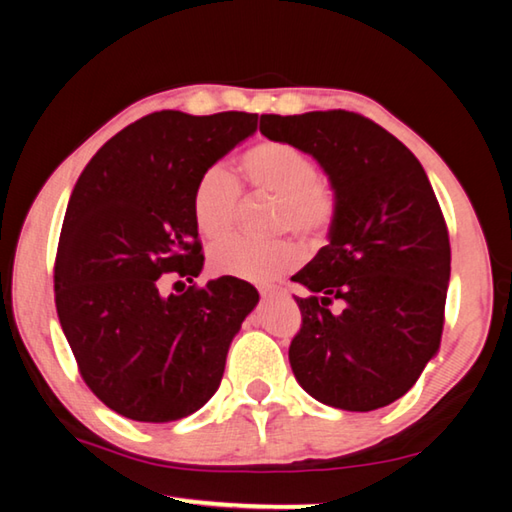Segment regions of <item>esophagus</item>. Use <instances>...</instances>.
Here are the masks:
<instances>
[{
    "label": "esophagus",
    "instance_id": "esophagus-1",
    "mask_svg": "<svg viewBox=\"0 0 512 512\" xmlns=\"http://www.w3.org/2000/svg\"><path fill=\"white\" fill-rule=\"evenodd\" d=\"M259 296H262V300H275L277 296H280V293H277L275 289H262V291H259Z\"/></svg>",
    "mask_w": 512,
    "mask_h": 512
}]
</instances>
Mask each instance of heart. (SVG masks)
I'll return each instance as SVG.
<instances>
[{"label":"heart","mask_w":512,"mask_h":512,"mask_svg":"<svg viewBox=\"0 0 512 512\" xmlns=\"http://www.w3.org/2000/svg\"><path fill=\"white\" fill-rule=\"evenodd\" d=\"M239 169L257 192L280 198L275 210L277 228L296 230L307 239H323L332 228L336 201L318 180L314 160L298 146L264 140L241 155ZM239 203V185L221 167L207 169L194 187L192 216L205 239H221L232 230ZM302 262V248L291 239L255 241L230 237L210 250L214 273L255 284H271Z\"/></svg>","instance_id":"obj_1"}]
</instances>
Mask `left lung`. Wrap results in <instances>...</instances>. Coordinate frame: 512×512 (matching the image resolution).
Returning a JSON list of instances; mask_svg holds the SVG:
<instances>
[{
	"label": "left lung",
	"instance_id": "1",
	"mask_svg": "<svg viewBox=\"0 0 512 512\" xmlns=\"http://www.w3.org/2000/svg\"><path fill=\"white\" fill-rule=\"evenodd\" d=\"M259 131L314 155L336 198L329 244L293 275L309 291L296 298L293 375L334 409L375 411L400 400L440 348L452 271L427 173L357 112L264 115Z\"/></svg>",
	"mask_w": 512,
	"mask_h": 512
}]
</instances>
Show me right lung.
<instances>
[{
  "label": "right lung",
  "mask_w": 512,
  "mask_h": 512,
  "mask_svg": "<svg viewBox=\"0 0 512 512\" xmlns=\"http://www.w3.org/2000/svg\"><path fill=\"white\" fill-rule=\"evenodd\" d=\"M255 128L250 112H153L103 144L76 180L56 311L83 381L124 418L171 422L201 409L257 305V289L237 277L182 282L205 259L192 216L198 178ZM167 279L180 294L163 291Z\"/></svg>",
  "instance_id": "add662e5"
}]
</instances>
